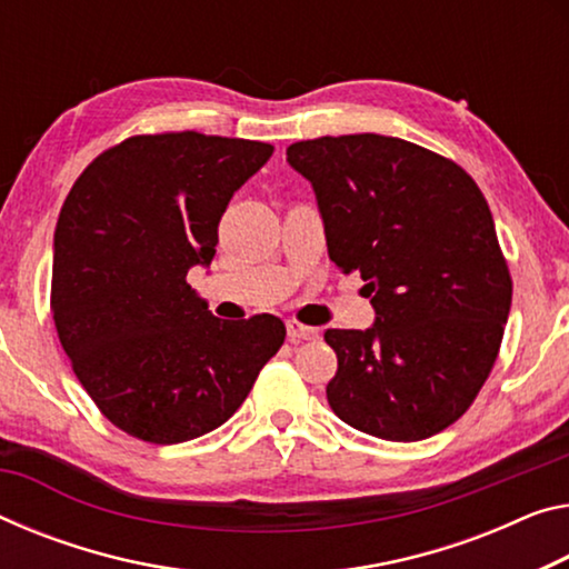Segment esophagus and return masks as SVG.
Returning a JSON list of instances; mask_svg holds the SVG:
<instances>
[{
  "mask_svg": "<svg viewBox=\"0 0 569 569\" xmlns=\"http://www.w3.org/2000/svg\"><path fill=\"white\" fill-rule=\"evenodd\" d=\"M286 329H288V339H291V341H313V339H319V329L303 327V323H299V321H288Z\"/></svg>",
  "mask_w": 569,
  "mask_h": 569,
  "instance_id": "obj_1",
  "label": "esophagus"
}]
</instances>
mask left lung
<instances>
[{
  "label": "left lung",
  "mask_w": 569,
  "mask_h": 569,
  "mask_svg": "<svg viewBox=\"0 0 569 569\" xmlns=\"http://www.w3.org/2000/svg\"><path fill=\"white\" fill-rule=\"evenodd\" d=\"M286 161L317 194L329 258L359 270L375 323L327 329L331 410L382 440L436 436L471 408L499 355L511 276L481 189L395 137L296 141Z\"/></svg>",
  "instance_id": "1"
}]
</instances>
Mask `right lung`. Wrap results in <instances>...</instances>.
<instances>
[{
    "label": "right lung",
    "mask_w": 569,
    "mask_h": 569,
    "mask_svg": "<svg viewBox=\"0 0 569 569\" xmlns=\"http://www.w3.org/2000/svg\"><path fill=\"white\" fill-rule=\"evenodd\" d=\"M273 154L197 131L131 137L76 179L52 246L50 309L108 420L171 446L220 428L281 349V319L212 317L187 283L210 266L232 194Z\"/></svg>",
    "instance_id": "obj_1"
}]
</instances>
